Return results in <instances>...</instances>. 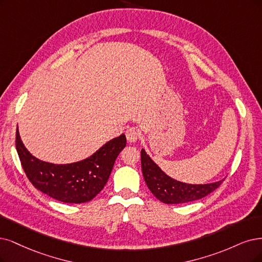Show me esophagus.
Wrapping results in <instances>:
<instances>
[{
  "mask_svg": "<svg viewBox=\"0 0 262 262\" xmlns=\"http://www.w3.org/2000/svg\"><path fill=\"white\" fill-rule=\"evenodd\" d=\"M126 138L128 142H136L139 138V133L135 127H130L126 130Z\"/></svg>",
  "mask_w": 262,
  "mask_h": 262,
  "instance_id": "34e87169",
  "label": "esophagus"
}]
</instances>
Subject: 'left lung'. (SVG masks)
Wrapping results in <instances>:
<instances>
[{"instance_id": "1", "label": "left lung", "mask_w": 262, "mask_h": 262, "mask_svg": "<svg viewBox=\"0 0 262 262\" xmlns=\"http://www.w3.org/2000/svg\"><path fill=\"white\" fill-rule=\"evenodd\" d=\"M141 169L144 181L153 195L165 204H182L200 200L216 190L224 181L222 179L205 185L178 181L166 175L144 149H141Z\"/></svg>"}]
</instances>
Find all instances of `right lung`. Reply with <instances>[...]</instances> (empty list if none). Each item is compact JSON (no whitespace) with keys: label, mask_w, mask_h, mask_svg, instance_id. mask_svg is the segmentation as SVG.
Masks as SVG:
<instances>
[{"label":"right lung","mask_w":262,"mask_h":262,"mask_svg":"<svg viewBox=\"0 0 262 262\" xmlns=\"http://www.w3.org/2000/svg\"><path fill=\"white\" fill-rule=\"evenodd\" d=\"M125 146L126 137L122 134L82 161L54 164L33 157L21 141L18 127L16 132V149L32 185L48 196L73 204L93 200L103 189L114 162Z\"/></svg>","instance_id":"obj_1"}]
</instances>
